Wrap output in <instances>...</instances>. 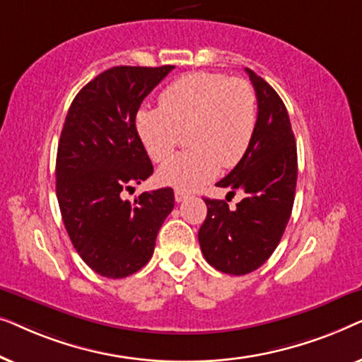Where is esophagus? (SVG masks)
<instances>
[{
  "label": "esophagus",
  "mask_w": 362,
  "mask_h": 362,
  "mask_svg": "<svg viewBox=\"0 0 362 362\" xmlns=\"http://www.w3.org/2000/svg\"><path fill=\"white\" fill-rule=\"evenodd\" d=\"M187 196H189V194H187L186 191H181V189H176V191H175V199H176V202L185 201Z\"/></svg>",
  "instance_id": "1"
}]
</instances>
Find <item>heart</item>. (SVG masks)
<instances>
[{
	"mask_svg": "<svg viewBox=\"0 0 362 362\" xmlns=\"http://www.w3.org/2000/svg\"><path fill=\"white\" fill-rule=\"evenodd\" d=\"M257 125L255 93L242 78L214 72L186 74L160 93V107L140 108L138 136L148 156L163 163L181 133L191 146L158 171L161 185L189 191L245 156Z\"/></svg>",
	"mask_w": 362,
	"mask_h": 362,
	"instance_id": "b5f03b06",
	"label": "heart"
}]
</instances>
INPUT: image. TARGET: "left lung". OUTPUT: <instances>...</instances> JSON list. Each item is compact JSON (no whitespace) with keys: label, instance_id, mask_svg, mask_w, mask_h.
<instances>
[{"label":"left lung","instance_id":"1","mask_svg":"<svg viewBox=\"0 0 362 362\" xmlns=\"http://www.w3.org/2000/svg\"><path fill=\"white\" fill-rule=\"evenodd\" d=\"M257 95V125L245 156L216 186L242 192L234 209L221 199L207 206L199 245L204 259L229 275L250 274L279 245L295 201L298 161L288 112L272 86L245 69Z\"/></svg>","mask_w":362,"mask_h":362}]
</instances>
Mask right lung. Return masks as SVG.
I'll return each instance as SVG.
<instances>
[{
	"mask_svg": "<svg viewBox=\"0 0 362 362\" xmlns=\"http://www.w3.org/2000/svg\"><path fill=\"white\" fill-rule=\"evenodd\" d=\"M175 66H118L98 74L69 108L56 160V192L64 226L82 260L107 279L148 264L158 230L175 207L171 187L122 192L153 175L135 117L145 97Z\"/></svg>",
	"mask_w": 362,
	"mask_h": 362,
	"instance_id": "right-lung-1",
	"label": "right lung"
}]
</instances>
